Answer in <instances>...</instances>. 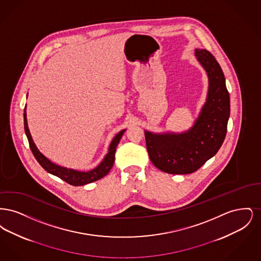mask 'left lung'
Listing matches in <instances>:
<instances>
[{
  "mask_svg": "<svg viewBox=\"0 0 261 261\" xmlns=\"http://www.w3.org/2000/svg\"><path fill=\"white\" fill-rule=\"evenodd\" d=\"M208 75V94L195 125L183 134H152L145 131L149 160L163 172L197 171L220 149L227 133L230 96L219 63L207 50H195Z\"/></svg>",
  "mask_w": 261,
  "mask_h": 261,
  "instance_id": "left-lung-1",
  "label": "left lung"
}]
</instances>
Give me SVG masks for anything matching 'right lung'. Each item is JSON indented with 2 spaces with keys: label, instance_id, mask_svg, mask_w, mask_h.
Returning <instances> with one entry per match:
<instances>
[{
  "label": "right lung",
  "instance_id": "add662e5",
  "mask_svg": "<svg viewBox=\"0 0 261 261\" xmlns=\"http://www.w3.org/2000/svg\"><path fill=\"white\" fill-rule=\"evenodd\" d=\"M24 116V130L25 134L28 139L29 142V147L31 149V151L33 153V155L35 156V159L37 160V162L40 163V165L49 173L53 174L55 176H58L59 178H61L63 181H65L66 183L72 185V186H83L89 183L95 182L97 180H99L100 178H102L103 176H106L107 174L111 171V169L113 166L114 163V156H115V150L116 147L121 139V137L123 135L125 130L120 131L116 136L113 138V140L111 143L109 152L106 155V158L103 159V161L99 164L98 167L94 168L91 171L88 172H81V171H77L73 169H68L65 167H62L60 165H57L53 162H50L46 156H44L39 150L37 147L35 146L32 137L30 135L28 126H27V120H26V113L23 114Z\"/></svg>",
  "mask_w": 261,
  "mask_h": 261
}]
</instances>
